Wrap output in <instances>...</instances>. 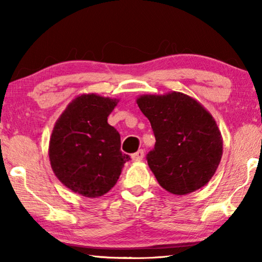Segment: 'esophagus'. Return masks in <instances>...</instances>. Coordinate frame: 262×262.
<instances>
[{
	"label": "esophagus",
	"mask_w": 262,
	"mask_h": 262,
	"mask_svg": "<svg viewBox=\"0 0 262 262\" xmlns=\"http://www.w3.org/2000/svg\"><path fill=\"white\" fill-rule=\"evenodd\" d=\"M132 160L135 161V162H139V161L143 160V157H144V150L139 149L138 151H136L135 154H132Z\"/></svg>",
	"instance_id": "esophagus-1"
}]
</instances>
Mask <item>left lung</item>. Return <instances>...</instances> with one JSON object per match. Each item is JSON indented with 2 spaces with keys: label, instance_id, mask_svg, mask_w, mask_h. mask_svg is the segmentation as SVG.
<instances>
[{
  "label": "left lung",
  "instance_id": "obj_1",
  "mask_svg": "<svg viewBox=\"0 0 262 262\" xmlns=\"http://www.w3.org/2000/svg\"><path fill=\"white\" fill-rule=\"evenodd\" d=\"M138 107L148 118L155 148L146 155L159 184L173 194H187L213 177L223 152L212 116L182 93L143 95Z\"/></svg>",
  "mask_w": 262,
  "mask_h": 262
}]
</instances>
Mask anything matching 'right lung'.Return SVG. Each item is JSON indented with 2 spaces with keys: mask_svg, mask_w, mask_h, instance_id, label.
I'll return each instance as SVG.
<instances>
[{
  "mask_svg": "<svg viewBox=\"0 0 262 262\" xmlns=\"http://www.w3.org/2000/svg\"><path fill=\"white\" fill-rule=\"evenodd\" d=\"M117 100L89 94L74 100L53 127L49 156L63 185L88 198L117 184L130 156L121 152L120 135L107 123Z\"/></svg>",
  "mask_w": 262,
  "mask_h": 262,
  "instance_id": "add662e5",
  "label": "right lung"
}]
</instances>
